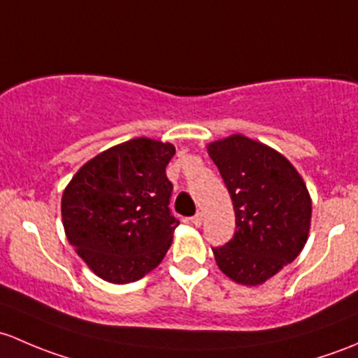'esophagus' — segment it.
<instances>
[{"label":"esophagus","instance_id":"34e87169","mask_svg":"<svg viewBox=\"0 0 358 358\" xmlns=\"http://www.w3.org/2000/svg\"><path fill=\"white\" fill-rule=\"evenodd\" d=\"M189 222L193 224L194 227H200L201 224H203V213H196V215H194V217H191Z\"/></svg>","mask_w":358,"mask_h":358}]
</instances>
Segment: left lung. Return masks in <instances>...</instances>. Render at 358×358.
Listing matches in <instances>:
<instances>
[{
	"label": "left lung",
	"mask_w": 358,
	"mask_h": 358,
	"mask_svg": "<svg viewBox=\"0 0 358 358\" xmlns=\"http://www.w3.org/2000/svg\"><path fill=\"white\" fill-rule=\"evenodd\" d=\"M233 200L234 238L213 248L220 271L260 286L300 255L308 239L312 198L303 178L278 150L231 134L206 145Z\"/></svg>",
	"instance_id": "8db88e82"
}]
</instances>
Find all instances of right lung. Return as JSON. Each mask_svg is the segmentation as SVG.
<instances>
[{
	"mask_svg": "<svg viewBox=\"0 0 358 358\" xmlns=\"http://www.w3.org/2000/svg\"><path fill=\"white\" fill-rule=\"evenodd\" d=\"M174 155L172 143L129 139L87 160L64 189L65 236L103 281H138L171 248L179 220L165 167Z\"/></svg>",
	"mask_w": 358,
	"mask_h": 358,
	"instance_id": "1",
	"label": "right lung"
}]
</instances>
